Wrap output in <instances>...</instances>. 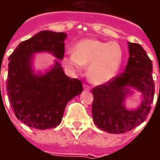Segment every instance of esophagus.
Wrapping results in <instances>:
<instances>
[{"label":"esophagus","instance_id":"esophagus-1","mask_svg":"<svg viewBox=\"0 0 160 160\" xmlns=\"http://www.w3.org/2000/svg\"><path fill=\"white\" fill-rule=\"evenodd\" d=\"M83 88H84V90L85 91H90L91 90V87H89V86H87V85H83Z\"/></svg>","mask_w":160,"mask_h":160}]
</instances>
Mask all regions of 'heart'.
Instances as JSON below:
<instances>
[{
	"instance_id": "1",
	"label": "heart",
	"mask_w": 160,
	"mask_h": 160,
	"mask_svg": "<svg viewBox=\"0 0 160 160\" xmlns=\"http://www.w3.org/2000/svg\"><path fill=\"white\" fill-rule=\"evenodd\" d=\"M123 52L118 42L87 38L75 43L72 53L65 55L63 64L73 72L87 66V75L92 83L102 85L111 81L120 69Z\"/></svg>"
}]
</instances>
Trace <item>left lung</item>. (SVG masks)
I'll return each instance as SVG.
<instances>
[{"mask_svg": "<svg viewBox=\"0 0 160 160\" xmlns=\"http://www.w3.org/2000/svg\"><path fill=\"white\" fill-rule=\"evenodd\" d=\"M129 58L123 73L92 89V114L98 128L111 134L130 131L142 123L151 110L154 96L152 63L139 43L128 42ZM142 94L141 104L134 110L125 106L131 88Z\"/></svg>", "mask_w": 160, "mask_h": 160, "instance_id": "8db88e82", "label": "left lung"}]
</instances>
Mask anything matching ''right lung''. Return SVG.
I'll use <instances>...</instances> for the list:
<instances>
[{
    "label": "right lung",
    "mask_w": 160,
    "mask_h": 160,
    "mask_svg": "<svg viewBox=\"0 0 160 160\" xmlns=\"http://www.w3.org/2000/svg\"><path fill=\"white\" fill-rule=\"evenodd\" d=\"M67 34L42 31L20 42L9 56L7 92L16 118L37 129L56 128L62 119L68 101L82 92L80 80L64 73L63 59ZM52 53L58 59L44 74H35L34 54Z\"/></svg>",
    "instance_id": "add662e5"
}]
</instances>
